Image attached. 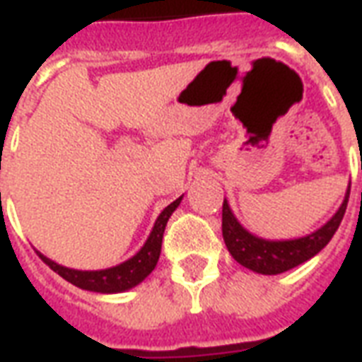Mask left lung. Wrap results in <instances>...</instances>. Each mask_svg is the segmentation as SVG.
<instances>
[{
	"mask_svg": "<svg viewBox=\"0 0 362 362\" xmlns=\"http://www.w3.org/2000/svg\"><path fill=\"white\" fill-rule=\"evenodd\" d=\"M349 189H351V184L347 186L344 203L339 205L336 215L332 216L330 221L315 232H310L303 238H293V240H264V238L251 234L238 222L228 202L224 199L222 203V238H224L230 255L234 257L242 267L259 272V274H280V272H286L297 264L309 261L310 257L322 251L332 240V235L336 234L339 222L345 215V209H347Z\"/></svg>",
	"mask_w": 362,
	"mask_h": 362,
	"instance_id": "obj_1",
	"label": "left lung"
}]
</instances>
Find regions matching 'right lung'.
Segmentation results:
<instances>
[{
    "instance_id": "1",
    "label": "right lung",
    "mask_w": 362,
    "mask_h": 362,
    "mask_svg": "<svg viewBox=\"0 0 362 362\" xmlns=\"http://www.w3.org/2000/svg\"><path fill=\"white\" fill-rule=\"evenodd\" d=\"M180 202L182 197H178L176 202H173L160 211V215L157 216L153 230H151V234L144 243V247L136 255L130 257L128 261L117 264V267L103 270H76L57 264L52 259L42 255L40 251L38 255L49 269L57 272L59 276H63L66 282H71L72 286H76L80 290L98 291V293H120V291L132 290L134 286L144 282L151 274V270L155 269V264L159 261L165 226H167L168 218L176 211V207L180 205Z\"/></svg>"
}]
</instances>
